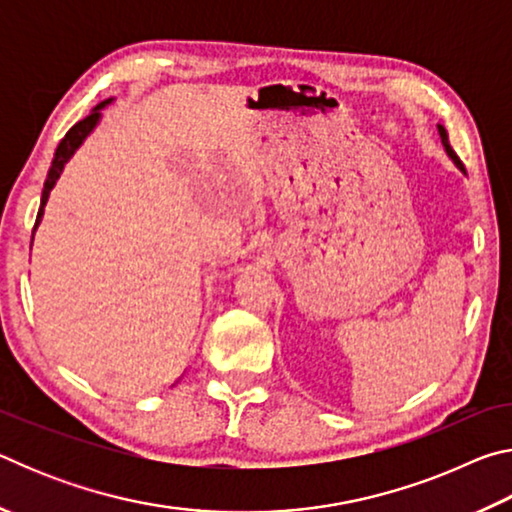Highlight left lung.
I'll use <instances>...</instances> for the list:
<instances>
[{"instance_id":"8db88e82","label":"left lung","mask_w":512,"mask_h":512,"mask_svg":"<svg viewBox=\"0 0 512 512\" xmlns=\"http://www.w3.org/2000/svg\"><path fill=\"white\" fill-rule=\"evenodd\" d=\"M438 135H440V142H443V146H445V151H447V155H449V158H452V162L456 164V167H458V169H461V171L465 173V167H463V162H461V160H458V155L454 153V149H452V146H449V137H447V131H445V126H440V124H438Z\"/></svg>"}]
</instances>
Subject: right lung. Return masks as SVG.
<instances>
[{
    "mask_svg": "<svg viewBox=\"0 0 512 512\" xmlns=\"http://www.w3.org/2000/svg\"><path fill=\"white\" fill-rule=\"evenodd\" d=\"M110 101H112V99L101 101L99 106L94 108L88 117L81 119L79 124H74L72 128H69L67 135L63 137V140H60L58 149H56V153H54V160H51L49 173H47L45 189H42V198H40V210H38L36 228H38V223L42 221V214H45V205H47V201H49V192H51V189H54L56 180L60 178V173H63V169H65V164H67V162H69V158H72V155L76 153V149H79V146L85 142V137H88V135L94 131V126H97V124H99V119H101V110L106 108ZM36 228H33V232H36ZM31 244H33V237H31Z\"/></svg>",
    "mask_w": 512,
    "mask_h": 512,
    "instance_id": "right-lung-1",
    "label": "right lung"
}]
</instances>
